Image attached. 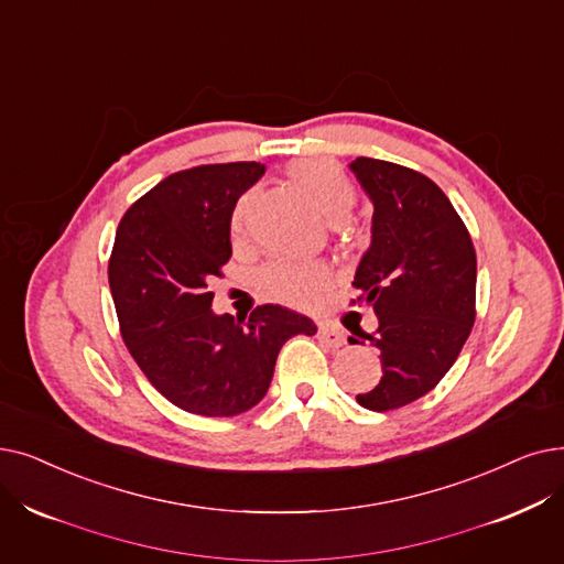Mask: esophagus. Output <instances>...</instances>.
<instances>
[{
	"label": "esophagus",
	"instance_id": "esophagus-1",
	"mask_svg": "<svg viewBox=\"0 0 564 564\" xmlns=\"http://www.w3.org/2000/svg\"><path fill=\"white\" fill-rule=\"evenodd\" d=\"M317 338H321L325 346H329V348H340L343 343H346V334H343L334 325H327V323H323L321 327H317Z\"/></svg>",
	"mask_w": 564,
	"mask_h": 564
}]
</instances>
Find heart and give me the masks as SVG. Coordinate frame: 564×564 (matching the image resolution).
I'll return each mask as SVG.
<instances>
[{"mask_svg":"<svg viewBox=\"0 0 564 564\" xmlns=\"http://www.w3.org/2000/svg\"><path fill=\"white\" fill-rule=\"evenodd\" d=\"M288 177L295 182L313 205L332 221H343L357 203V188L352 180L343 173V167L329 159H297L288 165ZM251 207V195H241L237 200L230 230L232 237H241L247 228ZM262 285L279 302L308 306L329 285V269L315 260H272L262 267Z\"/></svg>","mask_w":564,"mask_h":564,"instance_id":"b5f03b06","label":"heart"}]
</instances>
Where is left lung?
Segmentation results:
<instances>
[{"mask_svg": "<svg viewBox=\"0 0 564 564\" xmlns=\"http://www.w3.org/2000/svg\"><path fill=\"white\" fill-rule=\"evenodd\" d=\"M350 167L373 200V241L357 267L350 306L378 313V329L364 336L384 366L357 403L387 412L429 394L468 340L477 253L463 218L426 175L369 156Z\"/></svg>", "mask_w": 564, "mask_h": 564, "instance_id": "8db88e82", "label": "left lung"}]
</instances>
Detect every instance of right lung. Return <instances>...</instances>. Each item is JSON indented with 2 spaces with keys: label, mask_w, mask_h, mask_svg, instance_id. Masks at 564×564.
I'll list each match as a JSON object with an SVG mask.
<instances>
[{
  "label": "right lung",
  "mask_w": 564,
  "mask_h": 564,
  "mask_svg": "<svg viewBox=\"0 0 564 564\" xmlns=\"http://www.w3.org/2000/svg\"><path fill=\"white\" fill-rule=\"evenodd\" d=\"M262 173L256 161L173 173L121 216L108 260L131 357L170 403L203 417L251 410L267 394L283 343L315 334L311 317L279 304L256 306L247 321L212 313L209 285L232 253V209Z\"/></svg>",
  "instance_id": "1"
}]
</instances>
